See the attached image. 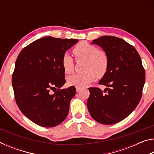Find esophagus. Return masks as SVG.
<instances>
[{
  "mask_svg": "<svg viewBox=\"0 0 154 154\" xmlns=\"http://www.w3.org/2000/svg\"><path fill=\"white\" fill-rule=\"evenodd\" d=\"M80 90H81V88H78V87H76V91L77 92H79L80 91Z\"/></svg>",
  "mask_w": 154,
  "mask_h": 154,
  "instance_id": "1",
  "label": "esophagus"
}]
</instances>
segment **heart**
<instances>
[{
	"mask_svg": "<svg viewBox=\"0 0 154 154\" xmlns=\"http://www.w3.org/2000/svg\"><path fill=\"white\" fill-rule=\"evenodd\" d=\"M77 60H85L83 73L73 74L68 78V83L78 88H84L94 80L97 75L102 76L109 66V57L105 51L99 50L96 46L87 43H80L72 49ZM62 66L64 72L70 74L73 71L74 62L72 57L65 53L62 57Z\"/></svg>",
	"mask_w": 154,
	"mask_h": 154,
	"instance_id": "heart-1",
	"label": "heart"
}]
</instances>
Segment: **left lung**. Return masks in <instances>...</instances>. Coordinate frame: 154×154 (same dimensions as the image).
<instances>
[{
	"label": "left lung",
	"instance_id": "8db88e82",
	"mask_svg": "<svg viewBox=\"0 0 154 154\" xmlns=\"http://www.w3.org/2000/svg\"><path fill=\"white\" fill-rule=\"evenodd\" d=\"M92 44L101 47L109 57V66L98 83L102 91L90 88L88 109L98 123L110 125L127 118L140 102L145 82V71L139 53L120 38L103 36Z\"/></svg>",
	"mask_w": 154,
	"mask_h": 154
}]
</instances>
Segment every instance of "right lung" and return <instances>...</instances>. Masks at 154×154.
<instances>
[{
  "mask_svg": "<svg viewBox=\"0 0 154 154\" xmlns=\"http://www.w3.org/2000/svg\"><path fill=\"white\" fill-rule=\"evenodd\" d=\"M78 41L46 36L25 47L17 56L12 75L15 101L22 113L38 126H56L68 116L76 89H60L66 82L61 60Z\"/></svg>",
  "mask_w": 154,
  "mask_h": 154,
  "instance_id": "add662e5",
  "label": "right lung"
}]
</instances>
